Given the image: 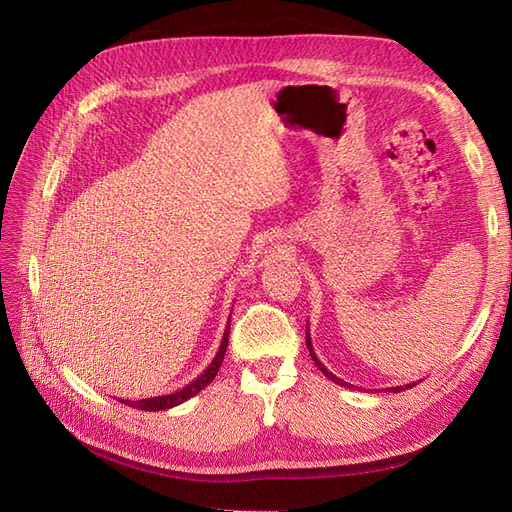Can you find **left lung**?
I'll list each match as a JSON object with an SVG mask.
<instances>
[{
  "label": "left lung",
  "mask_w": 512,
  "mask_h": 512,
  "mask_svg": "<svg viewBox=\"0 0 512 512\" xmlns=\"http://www.w3.org/2000/svg\"><path fill=\"white\" fill-rule=\"evenodd\" d=\"M305 344H307V350H309V356H312V361L316 363V367L322 371V374L324 376H327L331 382H335V384H339V386H346V389H354V386L352 384H348V382H344V380H339L337 376H333L331 374V371L327 369V367H324L320 361H318V356H316V352H314V346H312V337H309V327H307V331H305ZM416 382H412V384H406V386H391V393H399V391H404V389H412V386H414Z\"/></svg>",
  "instance_id": "obj_1"
}]
</instances>
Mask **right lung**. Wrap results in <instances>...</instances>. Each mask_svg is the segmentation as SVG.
<instances>
[{
    "instance_id": "obj_1",
    "label": "right lung",
    "mask_w": 512,
    "mask_h": 512,
    "mask_svg": "<svg viewBox=\"0 0 512 512\" xmlns=\"http://www.w3.org/2000/svg\"><path fill=\"white\" fill-rule=\"evenodd\" d=\"M228 333H230V318L226 322V329H224V337H222V344H220V350L218 354L213 356L211 365L200 374L196 380H192L188 386H183L181 391H175L170 395H160V397H149V399H138V401H132V399H119L121 404L126 406H132V408H138V410H145V412H158V410H168V408H175L179 404H183V401H188L190 397L198 395L200 391L205 389L207 384L213 382V378L218 376V371L222 367V361H224V354H226V348H228Z\"/></svg>"
}]
</instances>
